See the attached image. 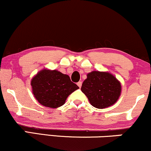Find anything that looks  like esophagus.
<instances>
[{
	"instance_id": "1",
	"label": "esophagus",
	"mask_w": 151,
	"mask_h": 151,
	"mask_svg": "<svg viewBox=\"0 0 151 151\" xmlns=\"http://www.w3.org/2000/svg\"><path fill=\"white\" fill-rule=\"evenodd\" d=\"M77 85H78V86L79 87V88H81V86H82V82H81V81H80V82L77 83Z\"/></svg>"
}]
</instances>
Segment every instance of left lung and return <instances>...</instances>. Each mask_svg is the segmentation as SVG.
<instances>
[{
  "mask_svg": "<svg viewBox=\"0 0 151 151\" xmlns=\"http://www.w3.org/2000/svg\"><path fill=\"white\" fill-rule=\"evenodd\" d=\"M81 90L91 105L97 109H104L117 102L121 95L122 85L110 73L93 70L87 74Z\"/></svg>",
  "mask_w": 151,
  "mask_h": 151,
  "instance_id": "left-lung-1",
  "label": "left lung"
}]
</instances>
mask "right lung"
<instances>
[{"mask_svg":"<svg viewBox=\"0 0 151 151\" xmlns=\"http://www.w3.org/2000/svg\"><path fill=\"white\" fill-rule=\"evenodd\" d=\"M32 93L44 107L58 108L65 104L67 97L79 88L70 77L57 70L44 68L31 80Z\"/></svg>","mask_w":151,"mask_h":151,"instance_id":"right-lung-1","label":"right lung"}]
</instances>
